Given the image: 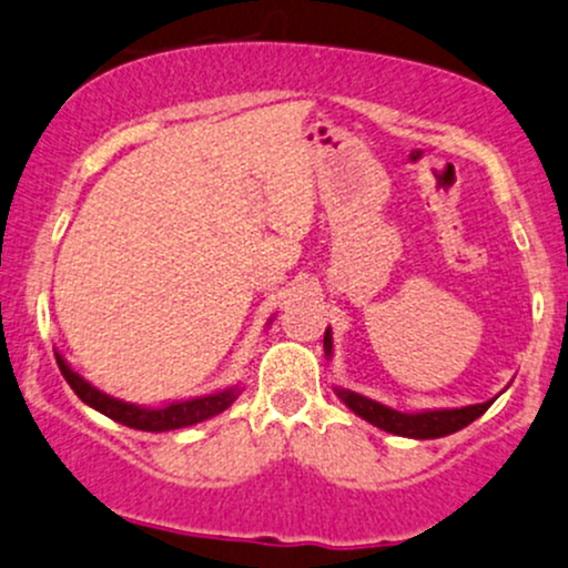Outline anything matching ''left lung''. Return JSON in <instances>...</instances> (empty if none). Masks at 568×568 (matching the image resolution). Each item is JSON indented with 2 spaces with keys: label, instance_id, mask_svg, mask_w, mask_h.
<instances>
[{
  "label": "left lung",
  "instance_id": "left-lung-1",
  "mask_svg": "<svg viewBox=\"0 0 568 568\" xmlns=\"http://www.w3.org/2000/svg\"><path fill=\"white\" fill-rule=\"evenodd\" d=\"M325 355L333 357V331H325ZM335 395L344 400L357 417H363L365 423L376 425L379 430L395 433V436L406 438H442L449 433L463 430L466 425H471L474 419L481 417L487 408L493 406V400L474 406H460V408H425V412H398V408H389L379 404L374 398H365V395L355 393V389L333 387Z\"/></svg>",
  "mask_w": 568,
  "mask_h": 568
}]
</instances>
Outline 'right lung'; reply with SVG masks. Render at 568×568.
Instances as JSON below:
<instances>
[{
	"instance_id": "right-lung-1",
	"label": "right lung",
	"mask_w": 568,
	"mask_h": 568,
	"mask_svg": "<svg viewBox=\"0 0 568 568\" xmlns=\"http://www.w3.org/2000/svg\"><path fill=\"white\" fill-rule=\"evenodd\" d=\"M57 363L67 384L75 389V395L83 400V404L97 408V412L105 414V417H111L113 423H121L126 425V428H135V430L164 433V430H179V428H189V425L205 423V419L216 417V414H222L224 408L233 406L237 395H241V384H235V387L219 389V393H211V395H200V398L173 400V404L168 406H138V404H126V400H119L113 398V395L97 389L94 384H89L81 374H75L59 352H57Z\"/></svg>"
}]
</instances>
